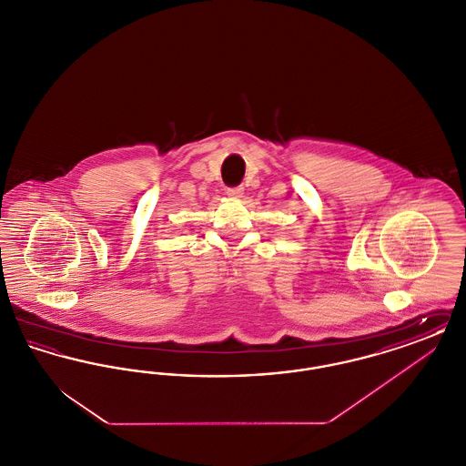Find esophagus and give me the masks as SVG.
Returning <instances> with one entry per match:
<instances>
[{"mask_svg":"<svg viewBox=\"0 0 466 466\" xmlns=\"http://www.w3.org/2000/svg\"><path fill=\"white\" fill-rule=\"evenodd\" d=\"M225 194L228 196V198H232V199H238V198H243L244 188L239 185V187H228L227 190H225Z\"/></svg>","mask_w":466,"mask_h":466,"instance_id":"esophagus-1","label":"esophagus"}]
</instances>
